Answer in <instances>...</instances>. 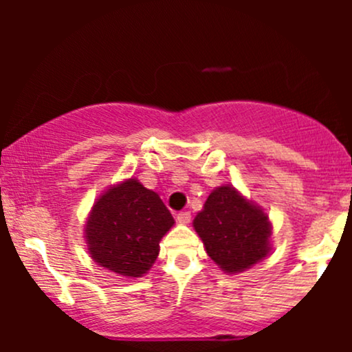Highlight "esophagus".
I'll return each mask as SVG.
<instances>
[{
    "label": "esophagus",
    "instance_id": "esophagus-1",
    "mask_svg": "<svg viewBox=\"0 0 352 352\" xmlns=\"http://www.w3.org/2000/svg\"><path fill=\"white\" fill-rule=\"evenodd\" d=\"M190 212H179L177 213V221H179V223H182V225H187L188 221H190Z\"/></svg>",
    "mask_w": 352,
    "mask_h": 352
}]
</instances>
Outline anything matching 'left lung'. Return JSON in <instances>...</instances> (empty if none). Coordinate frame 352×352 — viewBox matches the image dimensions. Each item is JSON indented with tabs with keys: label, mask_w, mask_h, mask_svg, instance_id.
Returning a JSON list of instances; mask_svg holds the SVG:
<instances>
[{
	"label": "left lung",
	"mask_w": 352,
	"mask_h": 352,
	"mask_svg": "<svg viewBox=\"0 0 352 352\" xmlns=\"http://www.w3.org/2000/svg\"><path fill=\"white\" fill-rule=\"evenodd\" d=\"M193 228L208 256L225 273L243 272L270 253L268 215L233 187H218L210 193Z\"/></svg>",
	"instance_id": "1"
}]
</instances>
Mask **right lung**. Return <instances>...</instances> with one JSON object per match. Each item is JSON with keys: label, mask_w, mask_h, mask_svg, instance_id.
I'll return each instance as SVG.
<instances>
[{"label": "right lung", "mask_w": 352, "mask_h": 352, "mask_svg": "<svg viewBox=\"0 0 352 352\" xmlns=\"http://www.w3.org/2000/svg\"><path fill=\"white\" fill-rule=\"evenodd\" d=\"M173 223L160 197L129 179L109 188L92 207L86 227L89 253L111 272L139 278L157 260L160 238Z\"/></svg>", "instance_id": "obj_1"}]
</instances>
